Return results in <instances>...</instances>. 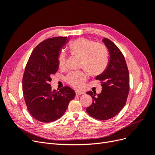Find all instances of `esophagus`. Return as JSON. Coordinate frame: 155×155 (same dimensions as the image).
Listing matches in <instances>:
<instances>
[{"label":"esophagus","instance_id":"obj_1","mask_svg":"<svg viewBox=\"0 0 155 155\" xmlns=\"http://www.w3.org/2000/svg\"><path fill=\"white\" fill-rule=\"evenodd\" d=\"M83 94V92H81V91H76V94L77 96Z\"/></svg>","mask_w":155,"mask_h":155}]
</instances>
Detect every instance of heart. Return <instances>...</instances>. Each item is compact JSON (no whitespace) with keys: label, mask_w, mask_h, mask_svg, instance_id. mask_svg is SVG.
Wrapping results in <instances>:
<instances>
[{"label":"heart","mask_w":155,"mask_h":155,"mask_svg":"<svg viewBox=\"0 0 155 155\" xmlns=\"http://www.w3.org/2000/svg\"><path fill=\"white\" fill-rule=\"evenodd\" d=\"M71 52L80 58V67L83 68L91 76H97L104 72L108 64V54L105 46L84 37L72 41L70 45ZM66 62V54L60 53L58 63L63 67ZM87 79L83 72H72L68 74L67 81L72 87L80 88Z\"/></svg>","instance_id":"obj_1"}]
</instances>
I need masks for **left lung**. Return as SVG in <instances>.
<instances>
[{"instance_id":"8db88e82","label":"left lung","mask_w":155,"mask_h":155,"mask_svg":"<svg viewBox=\"0 0 155 155\" xmlns=\"http://www.w3.org/2000/svg\"><path fill=\"white\" fill-rule=\"evenodd\" d=\"M109 53V61L105 71L96 79L101 81L100 94L88 91L92 104L86 110L96 119L107 120L116 116L125 105L129 91V75L125 58L110 40L102 39Z\"/></svg>"}]
</instances>
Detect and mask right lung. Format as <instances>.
Instances as JSON below:
<instances>
[{"label":"right lung","mask_w":155,"mask_h":155,"mask_svg":"<svg viewBox=\"0 0 155 155\" xmlns=\"http://www.w3.org/2000/svg\"><path fill=\"white\" fill-rule=\"evenodd\" d=\"M67 37H55L41 42L33 50L22 79V91L28 110L35 119L49 123L60 118L76 92L69 87L58 92L50 85L51 76L58 70L59 51Z\"/></svg>","instance_id":"right-lung-1"}]
</instances>
